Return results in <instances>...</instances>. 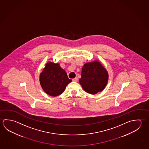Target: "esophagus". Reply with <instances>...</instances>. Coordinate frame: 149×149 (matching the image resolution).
Returning a JSON list of instances; mask_svg holds the SVG:
<instances>
[{
    "label": "esophagus",
    "instance_id": "esophagus-1",
    "mask_svg": "<svg viewBox=\"0 0 149 149\" xmlns=\"http://www.w3.org/2000/svg\"><path fill=\"white\" fill-rule=\"evenodd\" d=\"M77 80H78V78H77V77H76L75 78H74L72 79V81H77Z\"/></svg>",
    "mask_w": 149,
    "mask_h": 149
}]
</instances>
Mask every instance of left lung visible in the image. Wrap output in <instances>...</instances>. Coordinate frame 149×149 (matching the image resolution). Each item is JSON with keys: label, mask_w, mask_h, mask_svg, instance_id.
I'll list each match as a JSON object with an SVG mask.
<instances>
[{"label": "left lung", "mask_w": 149, "mask_h": 149, "mask_svg": "<svg viewBox=\"0 0 149 149\" xmlns=\"http://www.w3.org/2000/svg\"><path fill=\"white\" fill-rule=\"evenodd\" d=\"M108 81V74L97 61L87 63L83 66L79 83L85 91L96 94L104 90Z\"/></svg>", "instance_id": "8db88e82"}]
</instances>
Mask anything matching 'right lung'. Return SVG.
<instances>
[{"mask_svg":"<svg viewBox=\"0 0 149 149\" xmlns=\"http://www.w3.org/2000/svg\"><path fill=\"white\" fill-rule=\"evenodd\" d=\"M71 81L60 64L51 62L45 64L40 75V83L42 89L51 96H57L62 94Z\"/></svg>","mask_w":149,"mask_h":149,"instance_id":"add662e5","label":"right lung"}]
</instances>
